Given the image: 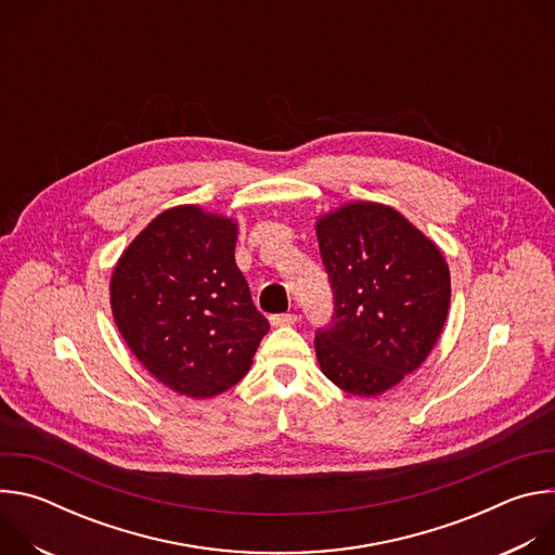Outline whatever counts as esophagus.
Wrapping results in <instances>:
<instances>
[{
  "mask_svg": "<svg viewBox=\"0 0 555 555\" xmlns=\"http://www.w3.org/2000/svg\"><path fill=\"white\" fill-rule=\"evenodd\" d=\"M270 323H272V327H287V325L296 323V315L294 313H274V315H270Z\"/></svg>",
  "mask_w": 555,
  "mask_h": 555,
  "instance_id": "obj_1",
  "label": "esophagus"
}]
</instances>
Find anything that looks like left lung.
I'll list each match as a JSON object with an SVG mask.
<instances>
[{"mask_svg": "<svg viewBox=\"0 0 555 555\" xmlns=\"http://www.w3.org/2000/svg\"><path fill=\"white\" fill-rule=\"evenodd\" d=\"M334 319L315 358L343 390L373 398L417 371L437 345L450 270L441 250L395 208L351 202L315 221Z\"/></svg>", "mask_w": 555, "mask_h": 555, "instance_id": "left-lung-1", "label": "left lung"}]
</instances>
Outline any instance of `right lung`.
<instances>
[{"mask_svg":"<svg viewBox=\"0 0 555 555\" xmlns=\"http://www.w3.org/2000/svg\"><path fill=\"white\" fill-rule=\"evenodd\" d=\"M236 223L199 206L157 215L120 255L112 313L140 364L206 400L240 382L270 325L234 263Z\"/></svg>","mask_w":555,"mask_h":555,"instance_id":"add662e5","label":"right lung"}]
</instances>
